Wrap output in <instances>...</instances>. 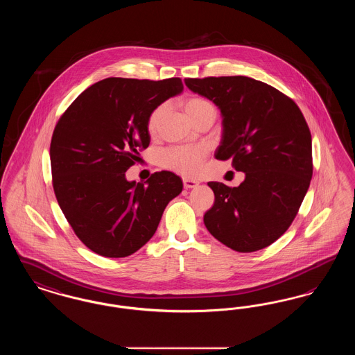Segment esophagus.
<instances>
[{
	"label": "esophagus",
	"instance_id": "1",
	"mask_svg": "<svg viewBox=\"0 0 355 355\" xmlns=\"http://www.w3.org/2000/svg\"><path fill=\"white\" fill-rule=\"evenodd\" d=\"M182 182H184V187H185V189H191V187H196V186L198 185V181L189 180V178H184Z\"/></svg>",
	"mask_w": 355,
	"mask_h": 355
}]
</instances>
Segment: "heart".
<instances>
[{"instance_id":"b5f03b06","label":"heart","mask_w":355,"mask_h":355,"mask_svg":"<svg viewBox=\"0 0 355 355\" xmlns=\"http://www.w3.org/2000/svg\"><path fill=\"white\" fill-rule=\"evenodd\" d=\"M209 109H214L213 105L201 97H191L186 100V113L193 119V122ZM164 113L165 105H158L150 112L146 121V128L149 133H154L158 129ZM205 155V146H170L157 153L155 159L157 164L164 169L173 170L187 177H194L202 169Z\"/></svg>"}]
</instances>
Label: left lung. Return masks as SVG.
I'll use <instances>...</instances> for the list:
<instances>
[{"label": "left lung", "mask_w": 355, "mask_h": 355, "mask_svg": "<svg viewBox=\"0 0 355 355\" xmlns=\"http://www.w3.org/2000/svg\"><path fill=\"white\" fill-rule=\"evenodd\" d=\"M190 90L222 113L220 161L245 173L238 187L209 182L214 205L203 222L210 234L239 253L268 248L295 218L313 175L311 135L298 105L250 77L186 78Z\"/></svg>", "instance_id": "obj_1"}]
</instances>
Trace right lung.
I'll use <instances>...</instances> for the list:
<instances>
[{
    "label": "right lung",
    "mask_w": 355,
    "mask_h": 355,
    "mask_svg": "<svg viewBox=\"0 0 355 355\" xmlns=\"http://www.w3.org/2000/svg\"><path fill=\"white\" fill-rule=\"evenodd\" d=\"M182 89L178 77H110L84 90L58 119L51 142L54 194L92 252L109 258L135 253L182 191L181 178L171 171H157L138 184L125 177L150 144L148 116Z\"/></svg>",
    "instance_id": "obj_1"
}]
</instances>
